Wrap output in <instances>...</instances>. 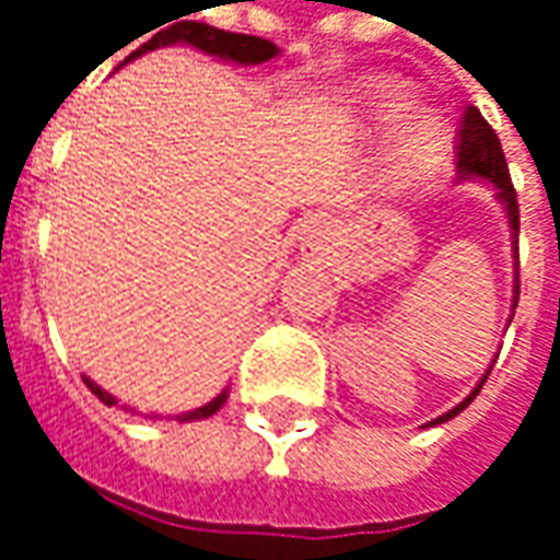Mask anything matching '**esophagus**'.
Returning a JSON list of instances; mask_svg holds the SVG:
<instances>
[{
	"mask_svg": "<svg viewBox=\"0 0 560 560\" xmlns=\"http://www.w3.org/2000/svg\"><path fill=\"white\" fill-rule=\"evenodd\" d=\"M324 234H326V221L311 219L302 224V240H307V243H317Z\"/></svg>",
	"mask_w": 560,
	"mask_h": 560,
	"instance_id": "34e87169",
	"label": "esophagus"
}]
</instances>
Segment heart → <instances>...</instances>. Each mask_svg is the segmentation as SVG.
Listing matches in <instances>:
<instances>
[{"label":"heart","mask_w":560,"mask_h":560,"mask_svg":"<svg viewBox=\"0 0 560 560\" xmlns=\"http://www.w3.org/2000/svg\"><path fill=\"white\" fill-rule=\"evenodd\" d=\"M360 104L370 107L373 114L388 116L407 104V95H404V89H397L394 82H366V85L360 89ZM441 144H444V129H441V122L431 119V116H416L410 126L404 129V135H400L394 156L400 160V166L404 168L425 166V163H431V160L438 156Z\"/></svg>","instance_id":"obj_1"}]
</instances>
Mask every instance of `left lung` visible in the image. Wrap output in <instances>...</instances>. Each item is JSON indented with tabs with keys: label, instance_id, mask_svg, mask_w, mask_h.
Instances as JSON below:
<instances>
[{
	"label": "left lung",
	"instance_id": "1",
	"mask_svg": "<svg viewBox=\"0 0 560 560\" xmlns=\"http://www.w3.org/2000/svg\"><path fill=\"white\" fill-rule=\"evenodd\" d=\"M456 175H459V178H483V182L497 184V197L499 202L505 206V215H509V228H512V243H515L517 258V228H521V215H517L515 184L509 178V163H505V153H502L497 131H493V126L483 119L478 107H465L463 110V129H459V148H456ZM517 292H521V283H517L515 277V305L512 307H517ZM487 376H490V370H487ZM487 376L478 382V388L468 394L463 404H456L450 412L431 419V425H441L446 419L459 416V412L478 397Z\"/></svg>",
	"mask_w": 560,
	"mask_h": 560
}]
</instances>
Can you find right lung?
Listing matches in <instances>:
<instances>
[{
    "instance_id": "add662e5",
    "label": "right lung",
    "mask_w": 560,
    "mask_h": 560,
    "mask_svg": "<svg viewBox=\"0 0 560 560\" xmlns=\"http://www.w3.org/2000/svg\"><path fill=\"white\" fill-rule=\"evenodd\" d=\"M175 43L194 45V48H200V51H206V55H215V58H221V61H236V63H265L280 55V48H277L271 39H261V36H246V33H228V30H215V26L200 24V21H178V24L160 30V33H156L153 39H148V43L141 45L138 51H131L126 61L138 58V55H144V51H153L156 45H175ZM85 385H89V392L95 394L101 404L114 407L116 404L114 394H107L104 388H97L92 378H85ZM224 400H228V392H221L215 400H209V404H206V407H200V410L182 412V416H178V422L206 419V416L219 412Z\"/></svg>"
}]
</instances>
